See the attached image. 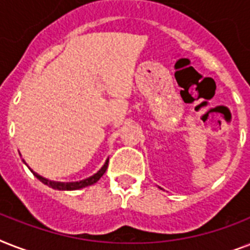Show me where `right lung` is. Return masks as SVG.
Instances as JSON below:
<instances>
[{"label":"right lung","mask_w":250,"mask_h":250,"mask_svg":"<svg viewBox=\"0 0 250 250\" xmlns=\"http://www.w3.org/2000/svg\"><path fill=\"white\" fill-rule=\"evenodd\" d=\"M24 162V161H23ZM25 164V162H24ZM27 165V164H25ZM107 165H109V160H106L105 165L100 168V170L96 172L94 175H92V176H89V178L84 179V180H80V182H71V183H62V182H53V180H49V179H45L42 178L41 175L36 174L33 170H29L32 171L33 175L36 176L39 180H40L41 183H44L45 186L50 187V188H53V189H58V190H76V189H80V188H84V187H88V186H92V184H94V183H97L100 179H101V176L104 174H105L106 168H107Z\"/></svg>","instance_id":"add662e5"}]
</instances>
